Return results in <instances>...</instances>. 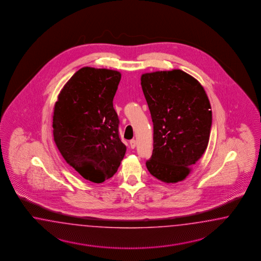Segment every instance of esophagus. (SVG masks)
Returning <instances> with one entry per match:
<instances>
[{
  "instance_id": "obj_1",
  "label": "esophagus",
  "mask_w": 261,
  "mask_h": 261,
  "mask_svg": "<svg viewBox=\"0 0 261 261\" xmlns=\"http://www.w3.org/2000/svg\"><path fill=\"white\" fill-rule=\"evenodd\" d=\"M129 143H130V147H131L132 149H134L135 147H136V141H135V140H131Z\"/></svg>"
}]
</instances>
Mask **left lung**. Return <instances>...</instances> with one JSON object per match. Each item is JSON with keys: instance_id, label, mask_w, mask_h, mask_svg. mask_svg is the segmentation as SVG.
<instances>
[{"instance_id": "obj_1", "label": "left lung", "mask_w": 261, "mask_h": 261, "mask_svg": "<svg viewBox=\"0 0 261 261\" xmlns=\"http://www.w3.org/2000/svg\"><path fill=\"white\" fill-rule=\"evenodd\" d=\"M141 81L154 129L146 167L162 182H181L208 144L213 122L208 97L197 79L181 70L146 72Z\"/></svg>"}]
</instances>
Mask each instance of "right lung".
<instances>
[{
  "instance_id": "add662e5",
  "label": "right lung",
  "mask_w": 261,
  "mask_h": 261,
  "mask_svg": "<svg viewBox=\"0 0 261 261\" xmlns=\"http://www.w3.org/2000/svg\"><path fill=\"white\" fill-rule=\"evenodd\" d=\"M121 74L83 67L64 85L53 115L54 139L68 165L100 184L117 172L126 152L113 99Z\"/></svg>"
}]
</instances>
